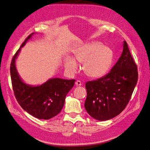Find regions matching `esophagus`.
<instances>
[{
	"instance_id": "1",
	"label": "esophagus",
	"mask_w": 150,
	"mask_h": 150,
	"mask_svg": "<svg viewBox=\"0 0 150 150\" xmlns=\"http://www.w3.org/2000/svg\"><path fill=\"white\" fill-rule=\"evenodd\" d=\"M75 85L77 86H81V82L79 80H77L76 82H75Z\"/></svg>"
}]
</instances>
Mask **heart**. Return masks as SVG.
I'll return each mask as SVG.
<instances>
[{
    "label": "heart",
    "mask_w": 150,
    "mask_h": 150,
    "mask_svg": "<svg viewBox=\"0 0 150 150\" xmlns=\"http://www.w3.org/2000/svg\"><path fill=\"white\" fill-rule=\"evenodd\" d=\"M112 61L113 51L111 49L101 45L98 42H91L76 50L73 58H66L64 66L69 74H74L79 69L76 62L83 63V69L86 75L97 79L107 74Z\"/></svg>",
    "instance_id": "obj_1"
}]
</instances>
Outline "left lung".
<instances>
[{"mask_svg":"<svg viewBox=\"0 0 150 150\" xmlns=\"http://www.w3.org/2000/svg\"><path fill=\"white\" fill-rule=\"evenodd\" d=\"M137 80V66L127 43L124 41L121 55L110 72L85 84L87 97L84 107L88 113L99 121L118 115L127 105Z\"/></svg>","mask_w":150,"mask_h":150,"instance_id":"8db88e82","label":"left lung"}]
</instances>
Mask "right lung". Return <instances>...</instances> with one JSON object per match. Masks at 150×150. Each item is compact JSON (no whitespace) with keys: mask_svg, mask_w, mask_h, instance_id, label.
Instances as JSON below:
<instances>
[{"mask_svg":"<svg viewBox=\"0 0 150 150\" xmlns=\"http://www.w3.org/2000/svg\"><path fill=\"white\" fill-rule=\"evenodd\" d=\"M34 34L26 38L13 57L10 66L11 83L16 99L25 112L38 119L49 120L61 112L66 97L74 87L75 80L53 78L37 86L23 80L18 72L16 60L21 48Z\"/></svg>","mask_w":150,"mask_h":150,"instance_id":"obj_1","label":"right lung"}]
</instances>
